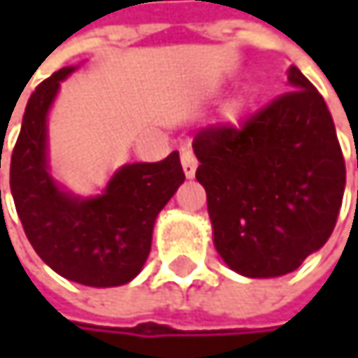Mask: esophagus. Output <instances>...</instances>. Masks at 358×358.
Instances as JSON below:
<instances>
[{
    "label": "esophagus",
    "mask_w": 358,
    "mask_h": 358,
    "mask_svg": "<svg viewBox=\"0 0 358 358\" xmlns=\"http://www.w3.org/2000/svg\"><path fill=\"white\" fill-rule=\"evenodd\" d=\"M180 159H182L184 176H186V178H194V172H196L199 162H196V157H194L192 149H190V147H184V149H182V153H180Z\"/></svg>",
    "instance_id": "34e87169"
}]
</instances>
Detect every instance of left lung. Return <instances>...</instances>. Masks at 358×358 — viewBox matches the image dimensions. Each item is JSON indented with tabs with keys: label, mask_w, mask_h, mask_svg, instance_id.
I'll use <instances>...</instances> for the list:
<instances>
[{
	"label": "left lung",
	"mask_w": 358,
	"mask_h": 358,
	"mask_svg": "<svg viewBox=\"0 0 358 358\" xmlns=\"http://www.w3.org/2000/svg\"><path fill=\"white\" fill-rule=\"evenodd\" d=\"M288 93L243 126L203 128L192 149L213 245L241 275L294 271L334 232L346 168L331 113L292 66Z\"/></svg>",
	"instance_id": "1"
}]
</instances>
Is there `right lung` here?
Returning <instances> with one entry per match:
<instances>
[{
  "label": "right lung",
  "mask_w": 358,
  "mask_h": 358,
  "mask_svg": "<svg viewBox=\"0 0 358 358\" xmlns=\"http://www.w3.org/2000/svg\"><path fill=\"white\" fill-rule=\"evenodd\" d=\"M74 70L53 72L31 95L12 151L10 188L29 243L53 271L85 286H122L143 269L153 224L184 172L174 151L157 164L122 166L103 194L80 199L62 190L47 164V111Z\"/></svg>",
  "instance_id": "add662e5"
}]
</instances>
